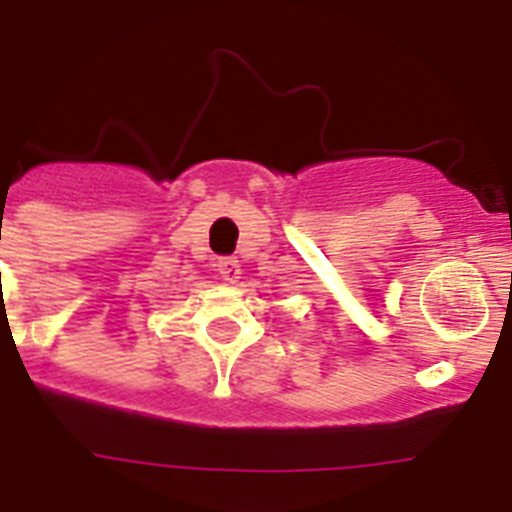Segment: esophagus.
<instances>
[{"label":"esophagus","instance_id":"obj_1","mask_svg":"<svg viewBox=\"0 0 512 512\" xmlns=\"http://www.w3.org/2000/svg\"><path fill=\"white\" fill-rule=\"evenodd\" d=\"M218 273H221V278L226 283H239V278H242V265L234 257H223V260H218Z\"/></svg>","mask_w":512,"mask_h":512}]
</instances>
